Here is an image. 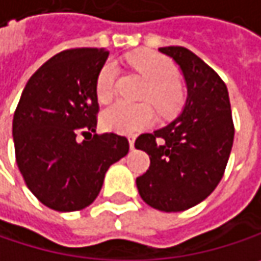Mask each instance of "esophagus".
<instances>
[{
    "mask_svg": "<svg viewBox=\"0 0 261 261\" xmlns=\"http://www.w3.org/2000/svg\"><path fill=\"white\" fill-rule=\"evenodd\" d=\"M128 142H130V149L133 151V149H134V137H130Z\"/></svg>",
    "mask_w": 261,
    "mask_h": 261,
    "instance_id": "34e87169",
    "label": "esophagus"
}]
</instances>
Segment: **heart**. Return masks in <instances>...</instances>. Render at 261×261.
I'll list each match as a JSON object with an SVG mask.
<instances>
[{"label":"heart","mask_w":261,"mask_h":261,"mask_svg":"<svg viewBox=\"0 0 261 261\" xmlns=\"http://www.w3.org/2000/svg\"><path fill=\"white\" fill-rule=\"evenodd\" d=\"M127 60L149 81L143 94L146 100H151L155 107L163 113H169L178 106V70L170 61L149 50L130 54ZM116 76V64L113 61H107L101 67L95 82V92L100 101H107L113 95ZM152 122L154 112L148 105H131L124 100L112 103L105 109L101 115L103 127L116 133H134L143 130Z\"/></svg>","instance_id":"heart-1"}]
</instances>
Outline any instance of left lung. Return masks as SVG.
I'll list each match as a JSON object with an SVG mask.
<instances>
[{
    "instance_id": "left-lung-1",
    "label": "left lung",
    "mask_w": 261,
    "mask_h": 261,
    "mask_svg": "<svg viewBox=\"0 0 261 261\" xmlns=\"http://www.w3.org/2000/svg\"><path fill=\"white\" fill-rule=\"evenodd\" d=\"M179 65L187 85L180 113L166 127L140 134L136 149L151 166L136 179L140 197L163 212L187 211L220 184L233 146L234 127L228 91L221 77L182 46L160 47Z\"/></svg>"
}]
</instances>
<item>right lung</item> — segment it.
I'll list each match as a JSON object with an SVG mask.
<instances>
[{
    "label": "right lung",
    "mask_w": 261,
    "mask_h": 261,
    "mask_svg": "<svg viewBox=\"0 0 261 261\" xmlns=\"http://www.w3.org/2000/svg\"><path fill=\"white\" fill-rule=\"evenodd\" d=\"M107 57V50L94 47L57 54L27 82L13 116L16 163L25 184L58 212L89 206L107 169L128 154L125 137L95 133V82Z\"/></svg>",
    "instance_id": "obj_1"
}]
</instances>
